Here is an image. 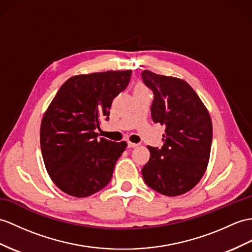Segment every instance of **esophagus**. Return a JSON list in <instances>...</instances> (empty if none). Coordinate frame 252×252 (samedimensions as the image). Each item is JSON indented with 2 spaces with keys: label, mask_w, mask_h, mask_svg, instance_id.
Returning a JSON list of instances; mask_svg holds the SVG:
<instances>
[{
  "label": "esophagus",
  "mask_w": 252,
  "mask_h": 252,
  "mask_svg": "<svg viewBox=\"0 0 252 252\" xmlns=\"http://www.w3.org/2000/svg\"><path fill=\"white\" fill-rule=\"evenodd\" d=\"M127 145H128V147H136V146H138V144L137 143H132V142H130V141H128V143H127Z\"/></svg>",
  "instance_id": "esophagus-1"
}]
</instances>
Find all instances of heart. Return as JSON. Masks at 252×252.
Listing matches in <instances>:
<instances>
[{
    "mask_svg": "<svg viewBox=\"0 0 252 252\" xmlns=\"http://www.w3.org/2000/svg\"><path fill=\"white\" fill-rule=\"evenodd\" d=\"M141 90H146L143 85H141V84H138L136 88H134V91H141Z\"/></svg>",
    "mask_w": 252,
    "mask_h": 252,
    "instance_id": "1",
    "label": "heart"
}]
</instances>
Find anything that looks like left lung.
<instances>
[{
  "label": "left lung",
  "mask_w": 252,
  "mask_h": 252,
  "mask_svg": "<svg viewBox=\"0 0 252 252\" xmlns=\"http://www.w3.org/2000/svg\"><path fill=\"white\" fill-rule=\"evenodd\" d=\"M141 75L154 93L152 119L165 127L160 149L147 146L151 156L142 176L155 191L175 197L192 189L205 172L213 139L212 120L186 81L150 70Z\"/></svg>",
  "instance_id": "obj_1"
}]
</instances>
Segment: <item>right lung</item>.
<instances>
[{"instance_id": "obj_1", "label": "right lung", "mask_w": 252, "mask_h": 252, "mask_svg": "<svg viewBox=\"0 0 252 252\" xmlns=\"http://www.w3.org/2000/svg\"><path fill=\"white\" fill-rule=\"evenodd\" d=\"M131 70L94 72L69 78L42 118L40 147L47 172L62 191L89 197L106 187L127 143L98 138L102 118L124 91Z\"/></svg>"}]
</instances>
